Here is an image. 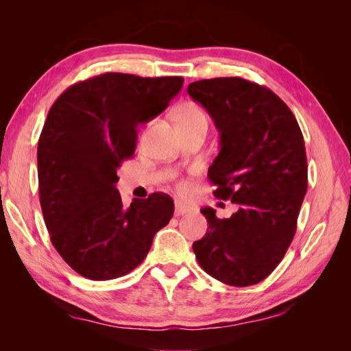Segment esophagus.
I'll return each instance as SVG.
<instances>
[{"label": "esophagus", "instance_id": "esophagus-1", "mask_svg": "<svg viewBox=\"0 0 351 351\" xmlns=\"http://www.w3.org/2000/svg\"><path fill=\"white\" fill-rule=\"evenodd\" d=\"M190 212H192V209H190V208H187V206H184L182 204H176V209H174V215L176 217L187 215V214H190Z\"/></svg>", "mask_w": 351, "mask_h": 351}]
</instances>
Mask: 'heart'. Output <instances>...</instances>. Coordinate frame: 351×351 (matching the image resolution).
Returning a JSON list of instances; mask_svg holds the SVG:
<instances>
[{"label": "heart", "instance_id": "1", "mask_svg": "<svg viewBox=\"0 0 351 351\" xmlns=\"http://www.w3.org/2000/svg\"><path fill=\"white\" fill-rule=\"evenodd\" d=\"M174 117H176L177 124H186V123H195V121H206L205 112L202 111V108L195 102H186V104L180 105V107L176 110ZM186 189H187L186 184L180 186V190H182V192H184Z\"/></svg>", "mask_w": 351, "mask_h": 351}]
</instances>
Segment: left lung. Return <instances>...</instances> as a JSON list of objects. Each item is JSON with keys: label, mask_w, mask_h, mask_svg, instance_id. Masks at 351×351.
Listing matches in <instances>:
<instances>
[{"label": "left lung", "mask_w": 351, "mask_h": 351, "mask_svg": "<svg viewBox=\"0 0 351 351\" xmlns=\"http://www.w3.org/2000/svg\"><path fill=\"white\" fill-rule=\"evenodd\" d=\"M187 93L219 132V154L208 169L214 195L240 205L224 219L200 209L208 231L193 243L196 259L221 282L258 284L289 249L307 190L299 123L272 90L240 77L193 82Z\"/></svg>", "instance_id": "8db88e82"}]
</instances>
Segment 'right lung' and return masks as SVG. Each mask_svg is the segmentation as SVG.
<instances>
[{"mask_svg":"<svg viewBox=\"0 0 351 351\" xmlns=\"http://www.w3.org/2000/svg\"><path fill=\"white\" fill-rule=\"evenodd\" d=\"M183 77L105 73L52 105L38 142L42 214L57 252L82 277H123L143 262L174 214L168 195L121 202L117 169L134 154L137 125L161 114Z\"/></svg>","mask_w":351,"mask_h":351,"instance_id":"add662e5","label":"right lung"}]
</instances>
